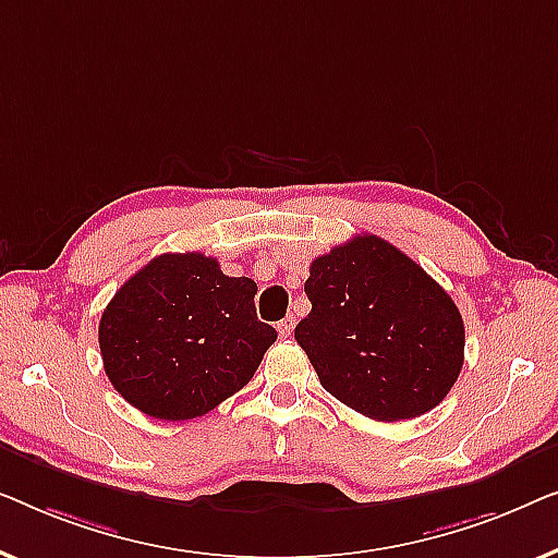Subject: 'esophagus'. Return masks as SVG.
Listing matches in <instances>:
<instances>
[{
  "label": "esophagus",
  "instance_id": "esophagus-1",
  "mask_svg": "<svg viewBox=\"0 0 558 558\" xmlns=\"http://www.w3.org/2000/svg\"><path fill=\"white\" fill-rule=\"evenodd\" d=\"M293 328H295V318L293 316H286L278 324V333H280V339H288L290 333H293Z\"/></svg>",
  "mask_w": 558,
  "mask_h": 558
}]
</instances>
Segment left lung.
Here are the masks:
<instances>
[{"label": "left lung", "mask_w": 558, "mask_h": 558, "mask_svg": "<svg viewBox=\"0 0 558 558\" xmlns=\"http://www.w3.org/2000/svg\"><path fill=\"white\" fill-rule=\"evenodd\" d=\"M311 313L295 326L320 387L379 422L420 417L458 381V305L402 250L356 234L311 263Z\"/></svg>", "instance_id": "left-lung-1"}]
</instances>
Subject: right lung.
Returning a JSON list of instances; mask_svg holds the SVG:
<instances>
[{
  "label": "right lung",
  "mask_w": 558,
  "mask_h": 558,
  "mask_svg": "<svg viewBox=\"0 0 558 558\" xmlns=\"http://www.w3.org/2000/svg\"><path fill=\"white\" fill-rule=\"evenodd\" d=\"M257 286L215 257L163 253L116 290L98 326L108 379L148 417L215 410L260 366L278 331L255 313Z\"/></svg>",
  "instance_id": "1"
}]
</instances>
